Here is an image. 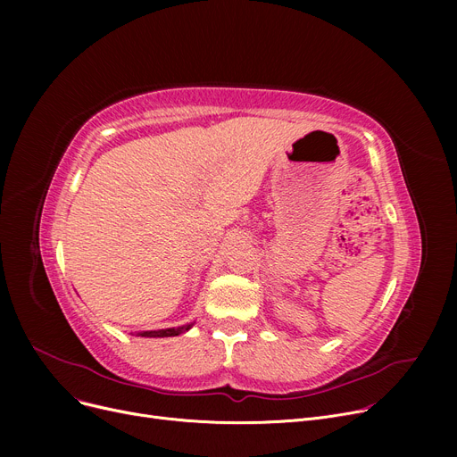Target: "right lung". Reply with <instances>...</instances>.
<instances>
[{"label": "right lung", "instance_id": "add662e5", "mask_svg": "<svg viewBox=\"0 0 457 457\" xmlns=\"http://www.w3.org/2000/svg\"><path fill=\"white\" fill-rule=\"evenodd\" d=\"M190 326H181V328H168V329H159V331H140V337H176V335L187 331Z\"/></svg>", "mask_w": 457, "mask_h": 457}]
</instances>
